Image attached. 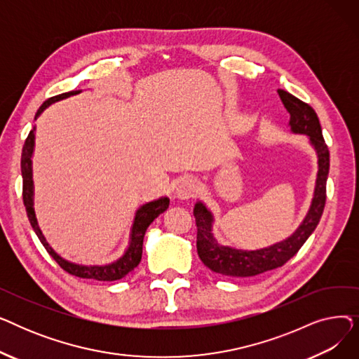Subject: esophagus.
<instances>
[{
	"mask_svg": "<svg viewBox=\"0 0 359 359\" xmlns=\"http://www.w3.org/2000/svg\"><path fill=\"white\" fill-rule=\"evenodd\" d=\"M199 182L195 177H186L179 183L176 195L179 199H191L199 194Z\"/></svg>",
	"mask_w": 359,
	"mask_h": 359,
	"instance_id": "esophagus-1",
	"label": "esophagus"
}]
</instances>
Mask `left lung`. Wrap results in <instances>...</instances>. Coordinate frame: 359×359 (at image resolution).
<instances>
[{
	"label": "left lung",
	"mask_w": 359,
	"mask_h": 359,
	"mask_svg": "<svg viewBox=\"0 0 359 359\" xmlns=\"http://www.w3.org/2000/svg\"><path fill=\"white\" fill-rule=\"evenodd\" d=\"M278 94L290 113V126L292 132L309 135L310 142L317 151L318 173L314 198L307 217L291 237L273 244L271 248L253 252H243L219 246L211 233L212 215L205 208L203 203L198 202L194 210L198 230V255L206 268H210L212 272L224 276H255L266 271L284 266L292 256L298 253L301 246H303L307 238L311 236V233L316 230L325 210L326 182L329 176L330 156L322 134V126H320L317 113L310 104L297 99L285 90H278Z\"/></svg>",
	"instance_id": "1"
}]
</instances>
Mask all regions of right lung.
<instances>
[{
    "instance_id": "1",
    "label": "right lung",
    "mask_w": 359,
    "mask_h": 359,
    "mask_svg": "<svg viewBox=\"0 0 359 359\" xmlns=\"http://www.w3.org/2000/svg\"><path fill=\"white\" fill-rule=\"evenodd\" d=\"M80 91H69V93H62L58 94V96H53L43 102V104L39 107V110L36 111V118L41 115V113L53 102H58L61 99L69 97L72 94H77ZM34 118V119H36ZM33 145H34V129L30 130V134L27 135L25 145H23V153H22V176H23V203L26 206V212L27 218L32 224V227L36 233V236L39 237L41 243L43 244V248L46 252L55 259V262L68 273L79 276V278H86V279H96V280H118L128 275L130 271H134L141 262L142 256V241L145 231L148 229V225L153 222L160 214H163L168 208V199L161 198L158 201L145 203L144 206L138 210L135 215V222L134 227H132V234H130V244L123 255L118 262L111 263V265L107 266H80V265H74V263H69L64 260L56 255L46 243L45 237L42 236L39 227H37V221L34 217V210H33V180H32V153H33Z\"/></svg>"
}]
</instances>
